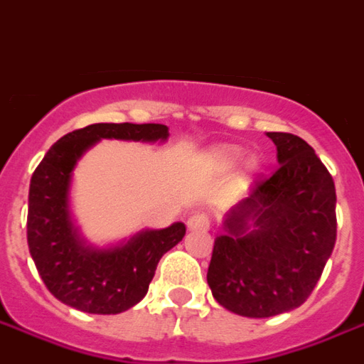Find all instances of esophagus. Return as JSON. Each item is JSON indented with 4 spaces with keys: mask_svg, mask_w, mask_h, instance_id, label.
Returning <instances> with one entry per match:
<instances>
[{
    "mask_svg": "<svg viewBox=\"0 0 364 364\" xmlns=\"http://www.w3.org/2000/svg\"><path fill=\"white\" fill-rule=\"evenodd\" d=\"M187 228L191 231H206L210 228V218L206 214H200V212H196L193 216L187 220Z\"/></svg>",
    "mask_w": 364,
    "mask_h": 364,
    "instance_id": "esophagus-1",
    "label": "esophagus"
}]
</instances>
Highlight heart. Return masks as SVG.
Returning a JSON list of instances; mask_svg holds the SVG:
<instances>
[{
    "label": "heart",
    "mask_w": 364,
    "mask_h": 364,
    "mask_svg": "<svg viewBox=\"0 0 364 364\" xmlns=\"http://www.w3.org/2000/svg\"><path fill=\"white\" fill-rule=\"evenodd\" d=\"M241 158V150L239 148H218L210 154V164L220 171L231 169Z\"/></svg>",
    "instance_id": "heart-1"
}]
</instances>
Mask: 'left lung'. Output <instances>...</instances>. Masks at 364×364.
<instances>
[{"label":"left lung","mask_w":364,"mask_h":364,"mask_svg":"<svg viewBox=\"0 0 364 364\" xmlns=\"http://www.w3.org/2000/svg\"><path fill=\"white\" fill-rule=\"evenodd\" d=\"M278 169L257 177L216 237L208 279L218 303L249 318H268L305 303L336 245L332 175L301 136L266 133Z\"/></svg>","instance_id":"8db88e82"}]
</instances>
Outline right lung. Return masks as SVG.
Wrapping results in <instances>:
<instances>
[{"mask_svg": "<svg viewBox=\"0 0 364 364\" xmlns=\"http://www.w3.org/2000/svg\"><path fill=\"white\" fill-rule=\"evenodd\" d=\"M160 123H94L67 133L34 169L28 191L26 239L40 278L61 303L90 314H119L146 295L160 258L185 237V223L142 230L121 243L86 241L71 214L73 169L102 139L168 141Z\"/></svg>", "mask_w": 364, "mask_h": 364, "instance_id": "1", "label": "right lung"}]
</instances>
